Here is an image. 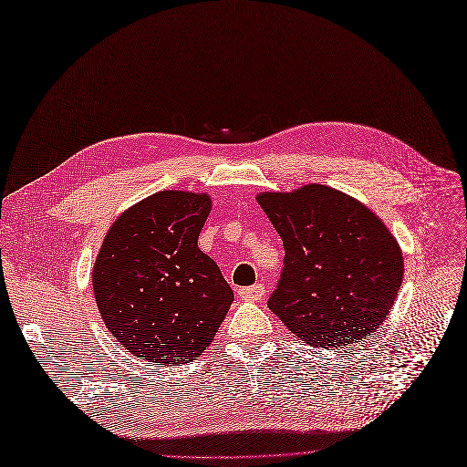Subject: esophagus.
<instances>
[{"instance_id": "esophagus-1", "label": "esophagus", "mask_w": 467, "mask_h": 467, "mask_svg": "<svg viewBox=\"0 0 467 467\" xmlns=\"http://www.w3.org/2000/svg\"><path fill=\"white\" fill-rule=\"evenodd\" d=\"M264 293H265V289L262 283L252 285V287L238 289V296H240V300H244V303H260Z\"/></svg>"}]
</instances>
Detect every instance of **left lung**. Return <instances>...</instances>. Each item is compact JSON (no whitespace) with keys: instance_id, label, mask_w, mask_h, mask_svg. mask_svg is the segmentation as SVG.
<instances>
[{"instance_id":"left-lung-1","label":"left lung","mask_w":467,"mask_h":467,"mask_svg":"<svg viewBox=\"0 0 467 467\" xmlns=\"http://www.w3.org/2000/svg\"><path fill=\"white\" fill-rule=\"evenodd\" d=\"M255 200L285 246L269 310L312 348H345L379 332L403 281L400 244L379 215L324 184Z\"/></svg>"}]
</instances>
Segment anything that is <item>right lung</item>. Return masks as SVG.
Segmentation results:
<instances>
[{"label":"right lung","instance_id":"obj_1","mask_svg":"<svg viewBox=\"0 0 467 467\" xmlns=\"http://www.w3.org/2000/svg\"><path fill=\"white\" fill-rule=\"evenodd\" d=\"M207 193L162 190L119 215L93 267L104 324L131 355L167 367L200 357L233 303L217 264L198 248Z\"/></svg>","mask_w":467,"mask_h":467}]
</instances>
